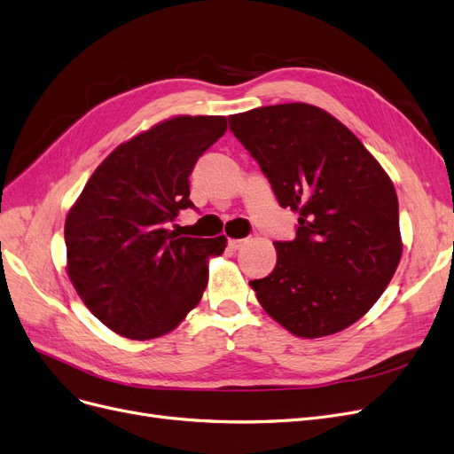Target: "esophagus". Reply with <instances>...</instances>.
Returning a JSON list of instances; mask_svg holds the SVG:
<instances>
[{
  "label": "esophagus",
  "mask_w": 454,
  "mask_h": 454,
  "mask_svg": "<svg viewBox=\"0 0 454 454\" xmlns=\"http://www.w3.org/2000/svg\"><path fill=\"white\" fill-rule=\"evenodd\" d=\"M247 245V239H230L228 241V247L231 248V250H239L241 247H245Z\"/></svg>",
  "instance_id": "34e87169"
}]
</instances>
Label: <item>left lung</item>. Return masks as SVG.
<instances>
[{
	"label": "left lung",
	"mask_w": 454,
	"mask_h": 454,
	"mask_svg": "<svg viewBox=\"0 0 454 454\" xmlns=\"http://www.w3.org/2000/svg\"><path fill=\"white\" fill-rule=\"evenodd\" d=\"M282 207L299 213L297 238L276 241V267L250 282L263 309L299 338L356 323L380 299L403 254L389 176L338 118L309 104L228 116Z\"/></svg>",
	"instance_id": "8db88e82"
}]
</instances>
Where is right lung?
Segmentation results:
<instances>
[{"label": "right lung", "instance_id": "right-lung-1", "mask_svg": "<svg viewBox=\"0 0 454 454\" xmlns=\"http://www.w3.org/2000/svg\"><path fill=\"white\" fill-rule=\"evenodd\" d=\"M226 116H174L116 146L94 170L65 223L67 270L85 306L129 340L178 326L200 302L207 258L226 238H182L168 224L189 200L199 157Z\"/></svg>", "mask_w": 454, "mask_h": 454}]
</instances>
